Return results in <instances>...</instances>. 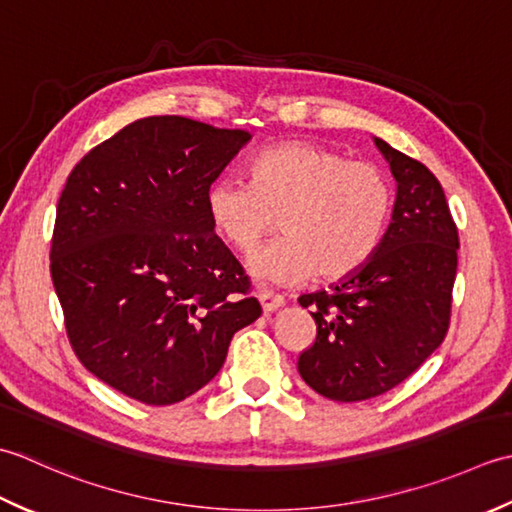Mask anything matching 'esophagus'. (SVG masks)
<instances>
[{"mask_svg":"<svg viewBox=\"0 0 512 512\" xmlns=\"http://www.w3.org/2000/svg\"><path fill=\"white\" fill-rule=\"evenodd\" d=\"M258 300H260V305H263L265 314H271V311H276L285 305L283 296H278V294H274V291H267V289L258 291Z\"/></svg>","mask_w":512,"mask_h":512,"instance_id":"1","label":"esophagus"}]
</instances>
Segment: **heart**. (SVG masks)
I'll use <instances>...</instances> for the list:
<instances>
[{
    "mask_svg": "<svg viewBox=\"0 0 512 512\" xmlns=\"http://www.w3.org/2000/svg\"><path fill=\"white\" fill-rule=\"evenodd\" d=\"M252 181L223 176L205 196L214 229L236 252H252L276 227L278 241L249 258L265 283L296 285L316 271L340 280L375 254L387 232L393 190L373 163L307 141L278 143L254 156Z\"/></svg>",
    "mask_w": 512,
    "mask_h": 512,
    "instance_id": "b5f03b06",
    "label": "heart"
}]
</instances>
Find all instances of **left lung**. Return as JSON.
I'll use <instances>...</instances> for the list:
<instances>
[{
    "label": "left lung",
    "instance_id": "1",
    "mask_svg": "<svg viewBox=\"0 0 512 512\" xmlns=\"http://www.w3.org/2000/svg\"><path fill=\"white\" fill-rule=\"evenodd\" d=\"M373 141L398 183L387 234L336 287L298 298L318 327L298 373L336 402L398 387L440 347L451 322L460 238L442 185L420 161Z\"/></svg>",
    "mask_w": 512,
    "mask_h": 512
}]
</instances>
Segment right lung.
Masks as SVG:
<instances>
[{
  "label": "right lung",
  "instance_id": "1",
  "mask_svg": "<svg viewBox=\"0 0 512 512\" xmlns=\"http://www.w3.org/2000/svg\"><path fill=\"white\" fill-rule=\"evenodd\" d=\"M252 139L185 117H145L92 148L57 203L50 276L68 340L132 400H185L260 316L205 196Z\"/></svg>",
  "mask_w": 512,
  "mask_h": 512
}]
</instances>
